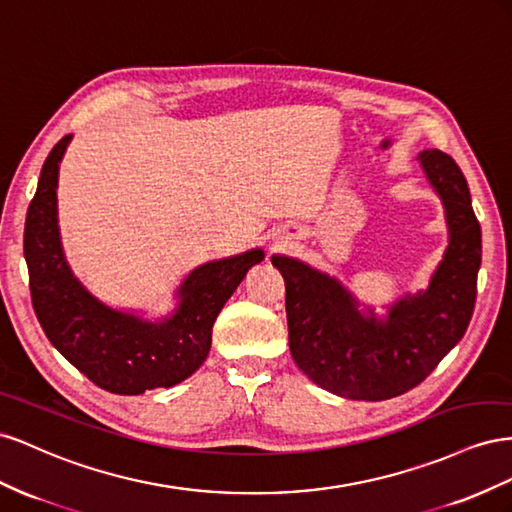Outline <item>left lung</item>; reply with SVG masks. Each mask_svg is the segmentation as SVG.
<instances>
[{"label":"left lung","mask_w":512,"mask_h":512,"mask_svg":"<svg viewBox=\"0 0 512 512\" xmlns=\"http://www.w3.org/2000/svg\"><path fill=\"white\" fill-rule=\"evenodd\" d=\"M418 160L444 203L450 242L429 289L394 302L386 319L371 309L362 315L332 276L298 259L272 257L285 279L291 358L311 382L345 399L384 401L425 382L474 313L483 244L470 188L448 154L425 150Z\"/></svg>","instance_id":"1"}]
</instances>
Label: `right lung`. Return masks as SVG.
I'll return each instance as SVG.
<instances>
[{"label":"right lung","mask_w":512,"mask_h":512,"mask_svg":"<svg viewBox=\"0 0 512 512\" xmlns=\"http://www.w3.org/2000/svg\"><path fill=\"white\" fill-rule=\"evenodd\" d=\"M70 139L49 152L25 218L23 251L36 317L57 352L96 386L115 394L171 388L208 358L218 313L264 251L195 268L178 289L180 306L163 321L102 304L72 274L57 227V173Z\"/></svg>","instance_id":"obj_1"}]
</instances>
